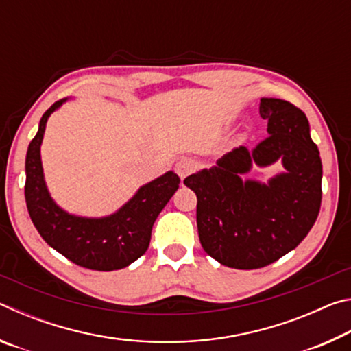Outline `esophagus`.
I'll return each mask as SVG.
<instances>
[{"label":"esophagus","mask_w":351,"mask_h":351,"mask_svg":"<svg viewBox=\"0 0 351 351\" xmlns=\"http://www.w3.org/2000/svg\"><path fill=\"white\" fill-rule=\"evenodd\" d=\"M195 169H197V164H195L192 159H181V161H178L175 165V171L181 180H186L189 175H192Z\"/></svg>","instance_id":"1"}]
</instances>
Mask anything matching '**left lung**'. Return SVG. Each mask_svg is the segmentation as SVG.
<instances>
[{
	"label": "left lung",
	"mask_w": 351,
	"mask_h": 351,
	"mask_svg": "<svg viewBox=\"0 0 351 351\" xmlns=\"http://www.w3.org/2000/svg\"><path fill=\"white\" fill-rule=\"evenodd\" d=\"M268 136L239 147L184 180L197 193L201 246L219 263L257 269L293 251L310 232L322 201V161L305 112L282 99H260ZM280 160L285 171L265 184L243 180L252 163Z\"/></svg>",
	"instance_id": "1"
}]
</instances>
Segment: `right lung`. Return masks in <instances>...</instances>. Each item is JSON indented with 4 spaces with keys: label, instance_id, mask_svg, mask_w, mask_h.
<instances>
[{
    "label": "right lung",
    "instance_id": "add662e5",
    "mask_svg": "<svg viewBox=\"0 0 351 351\" xmlns=\"http://www.w3.org/2000/svg\"><path fill=\"white\" fill-rule=\"evenodd\" d=\"M66 100H58L45 112L29 144L25 186L27 212L41 239L73 263L94 271L122 269L145 254L153 224L180 187V176L167 171L145 184L108 217L86 218L63 210L46 187L40 147L47 119Z\"/></svg>",
    "mask_w": 351,
    "mask_h": 351
}]
</instances>
